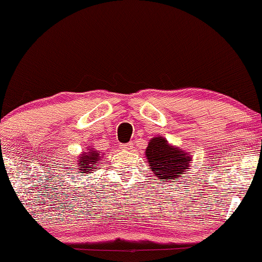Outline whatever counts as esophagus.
I'll list each match as a JSON object with an SVG mask.
<instances>
[{
	"label": "esophagus",
	"instance_id": "esophagus-1",
	"mask_svg": "<svg viewBox=\"0 0 262 262\" xmlns=\"http://www.w3.org/2000/svg\"><path fill=\"white\" fill-rule=\"evenodd\" d=\"M121 150H125V151H130L133 149V143H122L120 144Z\"/></svg>",
	"mask_w": 262,
	"mask_h": 262
}]
</instances>
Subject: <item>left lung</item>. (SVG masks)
Masks as SVG:
<instances>
[{
  "label": "left lung",
  "instance_id": "left-lung-1",
  "mask_svg": "<svg viewBox=\"0 0 262 262\" xmlns=\"http://www.w3.org/2000/svg\"><path fill=\"white\" fill-rule=\"evenodd\" d=\"M145 157L155 177L162 179L163 183L184 178V173L188 171L192 163L189 152L168 143L165 137L161 135L149 141Z\"/></svg>",
  "mask_w": 262,
  "mask_h": 262
}]
</instances>
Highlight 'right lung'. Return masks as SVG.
I'll list each match as a JSON object with an SVG mask.
<instances>
[{
  "instance_id": "add662e5",
  "label": "right lung",
  "mask_w": 262,
  "mask_h": 262,
  "mask_svg": "<svg viewBox=\"0 0 262 262\" xmlns=\"http://www.w3.org/2000/svg\"><path fill=\"white\" fill-rule=\"evenodd\" d=\"M104 156V154L99 152L98 150H96V148H88L86 151L82 152L78 156V165H77V170L78 173L84 174L86 173V176L91 174L92 171L97 170V166L100 162V158Z\"/></svg>"
}]
</instances>
